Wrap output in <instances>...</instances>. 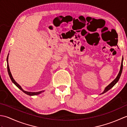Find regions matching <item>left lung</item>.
<instances>
[{
	"label": "left lung",
	"mask_w": 127,
	"mask_h": 127,
	"mask_svg": "<svg viewBox=\"0 0 127 127\" xmlns=\"http://www.w3.org/2000/svg\"><path fill=\"white\" fill-rule=\"evenodd\" d=\"M122 69H123V58H122V63H121V66L120 70L119 73H118V74L117 75V76L116 77V79L114 81H113L111 83H110V84L108 86H107L106 88H105L104 92L101 94H104L105 92H106L107 91H108L109 90H110V89L114 87V86L115 85L116 83L118 81V80H119L120 78V76H121V74H122Z\"/></svg>",
	"instance_id": "8db88e82"
}]
</instances>
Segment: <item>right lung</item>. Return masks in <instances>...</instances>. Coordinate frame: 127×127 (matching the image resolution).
I'll return each instance as SVG.
<instances>
[{"instance_id":"1","label":"right lung","mask_w":127,"mask_h":127,"mask_svg":"<svg viewBox=\"0 0 127 127\" xmlns=\"http://www.w3.org/2000/svg\"><path fill=\"white\" fill-rule=\"evenodd\" d=\"M8 57H9V55H8V56H7V71H8V74H9V76H10V79H11V81H12V82L14 83V84L17 86V87L19 88V89H20V90L22 91V92H23L24 93H26V94H27V95H38V94H40L41 93V92H44V91H40V92H27V91H24L23 89L22 88V87H21V86L19 85L18 83L16 82V81H15V80L13 79V77H12V75H11V72H10V68H9V63H8Z\"/></svg>"}]
</instances>
